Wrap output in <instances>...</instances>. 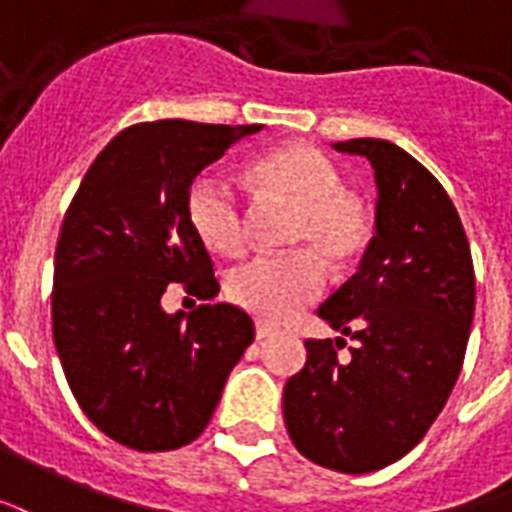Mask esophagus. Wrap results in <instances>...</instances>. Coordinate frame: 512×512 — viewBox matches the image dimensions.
<instances>
[{"label":"esophagus","mask_w":512,"mask_h":512,"mask_svg":"<svg viewBox=\"0 0 512 512\" xmlns=\"http://www.w3.org/2000/svg\"><path fill=\"white\" fill-rule=\"evenodd\" d=\"M272 335H275V330H272L270 324H264V322L256 324V338H259V341H264V338H272Z\"/></svg>","instance_id":"esophagus-1"}]
</instances>
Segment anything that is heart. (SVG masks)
Listing matches in <instances>:
<instances>
[{
  "label": "heart",
  "mask_w": 512,
  "mask_h": 512,
  "mask_svg": "<svg viewBox=\"0 0 512 512\" xmlns=\"http://www.w3.org/2000/svg\"><path fill=\"white\" fill-rule=\"evenodd\" d=\"M256 188L289 201L294 215L289 240L311 248L330 267H343L363 251L371 220L363 201L343 193V179L330 160L308 147H283L253 163ZM188 218L201 242L231 256L242 248V204L229 179L204 171L188 190ZM322 264L311 253L253 256L229 272V297L264 322H286L297 308L319 297Z\"/></svg>",
  "instance_id": "b5f03b06"
}]
</instances>
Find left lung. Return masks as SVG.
Wrapping results in <instances>:
<instances>
[{
  "label": "left lung",
  "instance_id": "1",
  "mask_svg": "<svg viewBox=\"0 0 512 512\" xmlns=\"http://www.w3.org/2000/svg\"><path fill=\"white\" fill-rule=\"evenodd\" d=\"M371 163L374 237L360 267L319 305L349 335L305 341L308 360L283 387V420L308 461L365 475L404 458L450 398L475 316V267L445 188L384 138L335 141Z\"/></svg>",
  "mask_w": 512,
  "mask_h": 512
}]
</instances>
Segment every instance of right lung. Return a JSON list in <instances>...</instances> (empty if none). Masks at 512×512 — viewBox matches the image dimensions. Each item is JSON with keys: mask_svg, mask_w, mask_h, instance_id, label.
<instances>
[{"mask_svg": "<svg viewBox=\"0 0 512 512\" xmlns=\"http://www.w3.org/2000/svg\"><path fill=\"white\" fill-rule=\"evenodd\" d=\"M261 125L158 119L108 141L78 185L54 256L51 322L67 384L100 431L141 453L207 428L253 319L229 302L163 311L169 283L212 300V259L188 190Z\"/></svg>", "mask_w": 512, "mask_h": 512, "instance_id": "add662e5", "label": "right lung"}]
</instances>
